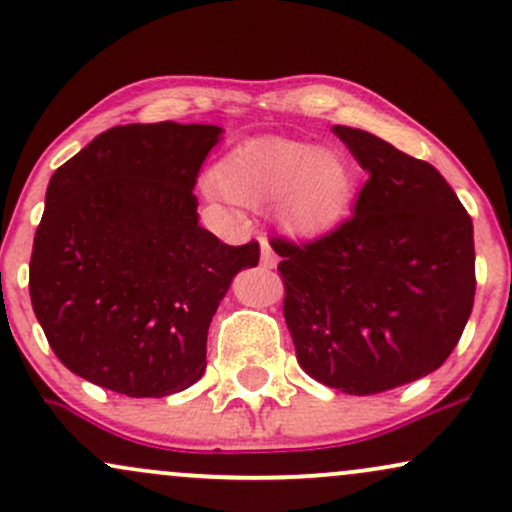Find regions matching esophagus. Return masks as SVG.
I'll list each match as a JSON object with an SVG mask.
<instances>
[{"mask_svg":"<svg viewBox=\"0 0 512 512\" xmlns=\"http://www.w3.org/2000/svg\"><path fill=\"white\" fill-rule=\"evenodd\" d=\"M260 248H262V267L274 269L276 264H279V257H276V252L272 245H269L267 238H260Z\"/></svg>","mask_w":512,"mask_h":512,"instance_id":"1","label":"esophagus"}]
</instances>
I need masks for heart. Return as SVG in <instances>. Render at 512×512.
I'll use <instances>...</instances> for the list:
<instances>
[{"label":"heart","mask_w":512,"mask_h":512,"mask_svg":"<svg viewBox=\"0 0 512 512\" xmlns=\"http://www.w3.org/2000/svg\"><path fill=\"white\" fill-rule=\"evenodd\" d=\"M228 197L243 204H276V219L296 238H317L344 219L354 197V168L339 154L281 137L236 146L216 168Z\"/></svg>","instance_id":"1"}]
</instances>
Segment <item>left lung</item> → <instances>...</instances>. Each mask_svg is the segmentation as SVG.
<instances>
[{
	"mask_svg": "<svg viewBox=\"0 0 512 512\" xmlns=\"http://www.w3.org/2000/svg\"><path fill=\"white\" fill-rule=\"evenodd\" d=\"M368 182L354 216L308 245L276 240L284 317L317 383L378 395L445 363L474 305V228L431 163L334 125Z\"/></svg>",
	"mask_w": 512,
	"mask_h": 512,
	"instance_id": "left-lung-1",
	"label": "left lung"
}]
</instances>
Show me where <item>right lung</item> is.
<instances>
[{
	"label": "right lung",
	"instance_id": "obj_1",
	"mask_svg": "<svg viewBox=\"0 0 512 512\" xmlns=\"http://www.w3.org/2000/svg\"><path fill=\"white\" fill-rule=\"evenodd\" d=\"M216 125H120L52 173L31 303L57 358L127 397H168L207 368V332L260 245L221 243L192 195Z\"/></svg>",
	"mask_w": 512,
	"mask_h": 512
}]
</instances>
